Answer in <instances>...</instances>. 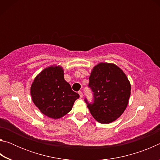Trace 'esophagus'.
<instances>
[{"instance_id": "esophagus-1", "label": "esophagus", "mask_w": 160, "mask_h": 160, "mask_svg": "<svg viewBox=\"0 0 160 160\" xmlns=\"http://www.w3.org/2000/svg\"><path fill=\"white\" fill-rule=\"evenodd\" d=\"M78 94H79V95H80V98H82V97H83V94L82 93V92H81V91H79V92H78Z\"/></svg>"}]
</instances>
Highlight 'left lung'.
<instances>
[{
    "instance_id": "8db88e82",
    "label": "left lung",
    "mask_w": 160,
    "mask_h": 160,
    "mask_svg": "<svg viewBox=\"0 0 160 160\" xmlns=\"http://www.w3.org/2000/svg\"><path fill=\"white\" fill-rule=\"evenodd\" d=\"M89 87L94 92V103L85 99L92 116L101 123H110L123 114L128 106L131 85L118 66L99 63L91 71Z\"/></svg>"
}]
</instances>
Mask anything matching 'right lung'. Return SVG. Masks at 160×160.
<instances>
[{
	"label": "right lung",
	"instance_id": "1",
	"mask_svg": "<svg viewBox=\"0 0 160 160\" xmlns=\"http://www.w3.org/2000/svg\"><path fill=\"white\" fill-rule=\"evenodd\" d=\"M30 94L40 112L53 119L66 115L80 97L65 80L63 67L57 65L46 68L35 77Z\"/></svg>",
	"mask_w": 160,
	"mask_h": 160
}]
</instances>
